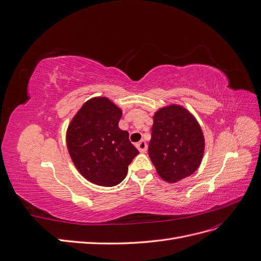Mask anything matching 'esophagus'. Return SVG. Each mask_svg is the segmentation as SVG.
<instances>
[{
	"label": "esophagus",
	"instance_id": "obj_1",
	"mask_svg": "<svg viewBox=\"0 0 261 261\" xmlns=\"http://www.w3.org/2000/svg\"><path fill=\"white\" fill-rule=\"evenodd\" d=\"M136 147H137V149L139 150V151H140L141 153H145V152L147 151V148H148L147 143H146L145 140H140L139 143L136 144Z\"/></svg>",
	"mask_w": 261,
	"mask_h": 261
}]
</instances>
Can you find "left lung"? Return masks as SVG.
Segmentation results:
<instances>
[{"mask_svg": "<svg viewBox=\"0 0 261 261\" xmlns=\"http://www.w3.org/2000/svg\"><path fill=\"white\" fill-rule=\"evenodd\" d=\"M203 151L201 127L188 110L170 105L154 113L148 153L162 179L175 183L192 175Z\"/></svg>", "mask_w": 261, "mask_h": 261, "instance_id": "left-lung-1", "label": "left lung"}]
</instances>
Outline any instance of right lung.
Listing matches in <instances>:
<instances>
[{"mask_svg": "<svg viewBox=\"0 0 261 261\" xmlns=\"http://www.w3.org/2000/svg\"><path fill=\"white\" fill-rule=\"evenodd\" d=\"M122 110L106 97L85 102L66 132L72 161L91 183L111 187L120 184L139 151L118 127Z\"/></svg>", "mask_w": 261, "mask_h": 261, "instance_id": "1", "label": "right lung"}]
</instances>
